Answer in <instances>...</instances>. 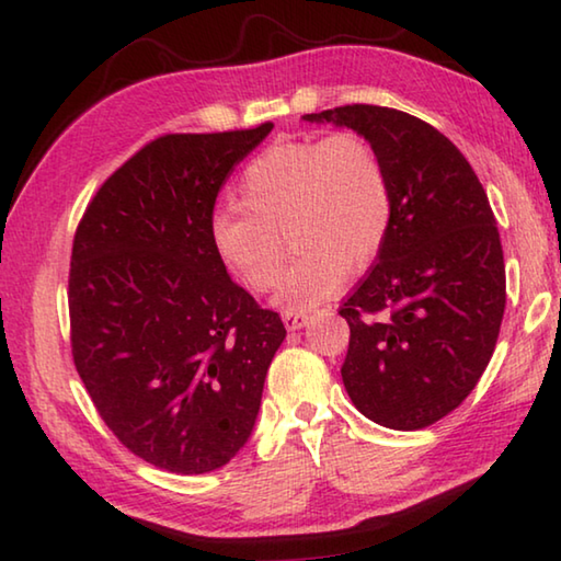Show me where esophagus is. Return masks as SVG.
Returning a JSON list of instances; mask_svg holds the SVG:
<instances>
[{
	"instance_id": "1",
	"label": "esophagus",
	"mask_w": 561,
	"mask_h": 561,
	"mask_svg": "<svg viewBox=\"0 0 561 561\" xmlns=\"http://www.w3.org/2000/svg\"><path fill=\"white\" fill-rule=\"evenodd\" d=\"M309 319H311L309 313H299V311H287V313H282V321H284V325H287L289 331H299V329H304V325L309 323Z\"/></svg>"
}]
</instances>
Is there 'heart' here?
Listing matches in <instances>:
<instances>
[{"mask_svg":"<svg viewBox=\"0 0 561 561\" xmlns=\"http://www.w3.org/2000/svg\"><path fill=\"white\" fill-rule=\"evenodd\" d=\"M245 208L220 206L208 220L218 262L252 291H270L282 270V232L294 257L277 304L307 311L333 297L355 270L378 257L392 226L387 169L358 131L274 141L238 183Z\"/></svg>","mask_w":561,"mask_h":561,"instance_id":"b5f03b06","label":"heart"}]
</instances>
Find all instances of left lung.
Instances as JSON below:
<instances>
[{
	"label": "left lung",
	"mask_w": 561,
	"mask_h": 561,
	"mask_svg": "<svg viewBox=\"0 0 561 561\" xmlns=\"http://www.w3.org/2000/svg\"><path fill=\"white\" fill-rule=\"evenodd\" d=\"M351 127L378 149L392 226L343 301L345 392L387 430H424L461 404L491 363L505 311V262L485 191L439 129L407 112L343 105L304 115Z\"/></svg>",
	"instance_id": "obj_1"
}]
</instances>
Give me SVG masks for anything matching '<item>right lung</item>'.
Instances as JSON below:
<instances>
[{
    "label": "right lung",
    "mask_w": 561,
    "mask_h": 561,
    "mask_svg": "<svg viewBox=\"0 0 561 561\" xmlns=\"http://www.w3.org/2000/svg\"><path fill=\"white\" fill-rule=\"evenodd\" d=\"M272 127L149 141L78 222L68 277L76 370L112 434L171 473L216 471L245 446L287 335L208 240L220 186Z\"/></svg>",
    "instance_id": "1"
}]
</instances>
